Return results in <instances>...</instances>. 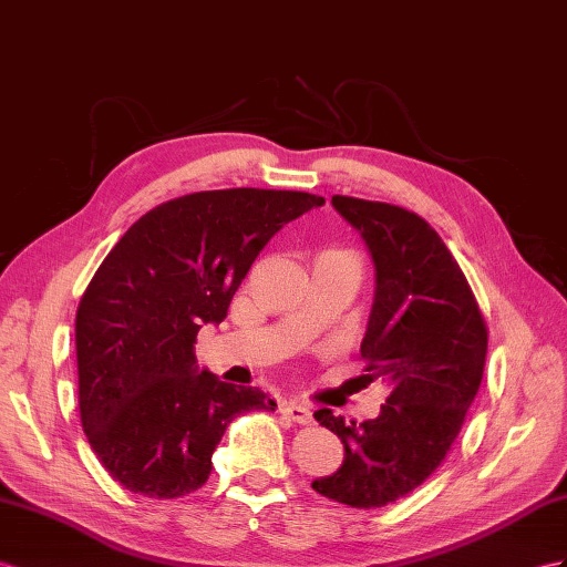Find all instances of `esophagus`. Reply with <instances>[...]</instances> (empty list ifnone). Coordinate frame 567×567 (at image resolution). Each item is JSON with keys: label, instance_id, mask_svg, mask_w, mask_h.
<instances>
[{"label": "esophagus", "instance_id": "esophagus-1", "mask_svg": "<svg viewBox=\"0 0 567 567\" xmlns=\"http://www.w3.org/2000/svg\"><path fill=\"white\" fill-rule=\"evenodd\" d=\"M280 412L285 416L292 419L295 424H311V410L307 408V404H301V402H282L280 404Z\"/></svg>", "mask_w": 567, "mask_h": 567}]
</instances>
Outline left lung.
<instances>
[{
    "instance_id": "8db88e82",
    "label": "left lung",
    "mask_w": 567,
    "mask_h": 567,
    "mask_svg": "<svg viewBox=\"0 0 567 567\" xmlns=\"http://www.w3.org/2000/svg\"><path fill=\"white\" fill-rule=\"evenodd\" d=\"M332 206L373 256L361 359L369 381L385 379L393 390L364 424H344L330 410L313 414L344 443V462L311 486L369 511L408 496L441 467L482 385L488 328L455 256L424 217L352 196H332Z\"/></svg>"
}]
</instances>
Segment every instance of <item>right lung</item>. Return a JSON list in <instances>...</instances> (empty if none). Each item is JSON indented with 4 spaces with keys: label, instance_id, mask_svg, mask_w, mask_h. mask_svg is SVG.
Listing matches in <instances>:
<instances>
[{
    "label": "right lung",
    "instance_id": "right-lung-1",
    "mask_svg": "<svg viewBox=\"0 0 567 567\" xmlns=\"http://www.w3.org/2000/svg\"><path fill=\"white\" fill-rule=\"evenodd\" d=\"M323 196L220 188L159 203L124 231L76 311L79 410L100 464L141 496L200 488L231 419L275 404L198 371L203 323H223L260 249Z\"/></svg>",
    "mask_w": 567,
    "mask_h": 567
}]
</instances>
